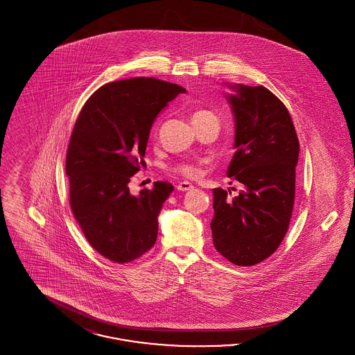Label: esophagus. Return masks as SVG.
<instances>
[{"instance_id": "obj_1", "label": "esophagus", "mask_w": 355, "mask_h": 355, "mask_svg": "<svg viewBox=\"0 0 355 355\" xmlns=\"http://www.w3.org/2000/svg\"><path fill=\"white\" fill-rule=\"evenodd\" d=\"M194 186L191 185L190 182H180L178 186H177V189L180 190V191H189V190H191Z\"/></svg>"}]
</instances>
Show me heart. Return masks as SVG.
Here are the masks:
<instances>
[{"instance_id": "heart-1", "label": "heart", "mask_w": 355, "mask_h": 355, "mask_svg": "<svg viewBox=\"0 0 355 355\" xmlns=\"http://www.w3.org/2000/svg\"><path fill=\"white\" fill-rule=\"evenodd\" d=\"M202 113H206V112H198V113H196L194 114V117L196 116H200V114H202ZM174 170L177 171V173H180V174H182L184 177H187V178H196V177H198L200 174H201V168L197 165V164H193V162H182V164H178Z\"/></svg>"}]
</instances>
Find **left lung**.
Masks as SVG:
<instances>
[{
    "instance_id": "left-lung-1",
    "label": "left lung",
    "mask_w": 355,
    "mask_h": 355,
    "mask_svg": "<svg viewBox=\"0 0 355 355\" xmlns=\"http://www.w3.org/2000/svg\"><path fill=\"white\" fill-rule=\"evenodd\" d=\"M226 86L233 92L226 100L236 126L227 177L245 187L234 198L220 187L213 189L210 227L218 253L236 266H253L270 257L286 234L300 142L286 106L270 90Z\"/></svg>"
}]
</instances>
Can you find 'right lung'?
Listing matches in <instances>:
<instances>
[{"label": "right lung", "mask_w": 355, "mask_h": 355, "mask_svg": "<svg viewBox=\"0 0 355 355\" xmlns=\"http://www.w3.org/2000/svg\"><path fill=\"white\" fill-rule=\"evenodd\" d=\"M186 89L150 77L103 85L85 102L67 154L70 206L89 243L126 263L152 249L158 216L174 187L154 182L138 196L130 177L144 166L153 122Z\"/></svg>", "instance_id": "obj_1"}]
</instances>
